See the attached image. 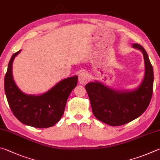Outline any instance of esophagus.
Masks as SVG:
<instances>
[{"label": "esophagus", "mask_w": 160, "mask_h": 160, "mask_svg": "<svg viewBox=\"0 0 160 160\" xmlns=\"http://www.w3.org/2000/svg\"><path fill=\"white\" fill-rule=\"evenodd\" d=\"M88 74L86 72H81L78 75V81L81 85H85L88 80Z\"/></svg>", "instance_id": "esophagus-1"}]
</instances>
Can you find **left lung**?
Returning <instances> with one entry per match:
<instances>
[{
	"label": "left lung",
	"instance_id": "8db88e82",
	"mask_svg": "<svg viewBox=\"0 0 160 160\" xmlns=\"http://www.w3.org/2000/svg\"><path fill=\"white\" fill-rule=\"evenodd\" d=\"M132 48L143 55L144 76L133 89L117 90L94 80L85 85L92 112L96 118L110 126H120L138 118L145 112L152 94L154 75L148 55L141 45L133 43Z\"/></svg>",
	"mask_w": 160,
	"mask_h": 160
}]
</instances>
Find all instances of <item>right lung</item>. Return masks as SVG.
<instances>
[{"instance_id":"1","label":"right lung","mask_w":160,"mask_h":160,"mask_svg":"<svg viewBox=\"0 0 160 160\" xmlns=\"http://www.w3.org/2000/svg\"><path fill=\"white\" fill-rule=\"evenodd\" d=\"M22 50L12 56L5 76V92L10 108L22 123L36 128L54 126L62 118L69 95L78 84V75L59 81L45 93L27 94L13 79L14 59Z\"/></svg>"}]
</instances>
